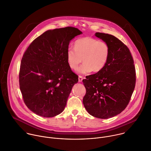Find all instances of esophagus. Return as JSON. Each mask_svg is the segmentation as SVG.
<instances>
[{
    "instance_id": "obj_1",
    "label": "esophagus",
    "mask_w": 151,
    "mask_h": 151,
    "mask_svg": "<svg viewBox=\"0 0 151 151\" xmlns=\"http://www.w3.org/2000/svg\"><path fill=\"white\" fill-rule=\"evenodd\" d=\"M83 77L81 76H78V81H79V82H81L82 80H83Z\"/></svg>"
}]
</instances>
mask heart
<instances>
[{
	"label": "heart",
	"mask_w": 151,
	"mask_h": 151,
	"mask_svg": "<svg viewBox=\"0 0 151 151\" xmlns=\"http://www.w3.org/2000/svg\"><path fill=\"white\" fill-rule=\"evenodd\" d=\"M110 47L106 42L85 37L76 40L74 48H68L66 58L72 70H76L82 61L83 63L77 69V73L84 74L102 70L108 61Z\"/></svg>",
	"instance_id": "b5f03b06"
}]
</instances>
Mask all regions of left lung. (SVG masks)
Segmentation results:
<instances>
[{
	"label": "left lung",
	"mask_w": 151,
	"mask_h": 151,
	"mask_svg": "<svg viewBox=\"0 0 151 151\" xmlns=\"http://www.w3.org/2000/svg\"><path fill=\"white\" fill-rule=\"evenodd\" d=\"M110 47L108 61L97 73L83 80L86 93L83 102L93 116L107 119L121 113L128 105L136 84V69L129 49L116 37L96 33Z\"/></svg>",
	"instance_id": "left-lung-1"
}]
</instances>
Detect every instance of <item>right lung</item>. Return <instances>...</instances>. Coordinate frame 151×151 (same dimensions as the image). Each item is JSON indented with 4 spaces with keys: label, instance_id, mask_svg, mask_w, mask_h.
I'll use <instances>...</instances> for the list:
<instances>
[{
    "label": "right lung",
    "instance_id": "obj_1",
    "mask_svg": "<svg viewBox=\"0 0 151 151\" xmlns=\"http://www.w3.org/2000/svg\"><path fill=\"white\" fill-rule=\"evenodd\" d=\"M82 32L67 27L47 30L35 39L22 58L19 83L24 102L34 113L53 117L61 113L78 77L68 65L70 42Z\"/></svg>",
    "mask_w": 151,
    "mask_h": 151
}]
</instances>
